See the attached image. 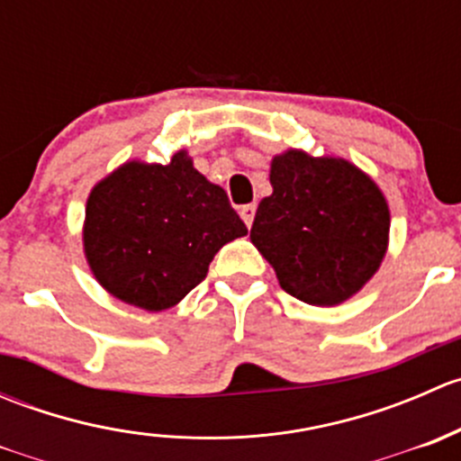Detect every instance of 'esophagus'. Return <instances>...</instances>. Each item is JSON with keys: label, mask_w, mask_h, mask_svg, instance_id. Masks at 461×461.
Returning a JSON list of instances; mask_svg holds the SVG:
<instances>
[{"label": "esophagus", "mask_w": 461, "mask_h": 461, "mask_svg": "<svg viewBox=\"0 0 461 461\" xmlns=\"http://www.w3.org/2000/svg\"><path fill=\"white\" fill-rule=\"evenodd\" d=\"M254 213H257V204H254V203L243 204V207H240V218H243L245 225H248V227H252Z\"/></svg>", "instance_id": "1"}]
</instances>
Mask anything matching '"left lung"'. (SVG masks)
<instances>
[{"label":"left lung","instance_id":"8db88e82","mask_svg":"<svg viewBox=\"0 0 461 461\" xmlns=\"http://www.w3.org/2000/svg\"><path fill=\"white\" fill-rule=\"evenodd\" d=\"M272 196L249 239L287 294L310 305L350 299L385 254L390 213L379 187L339 158L287 151L272 160Z\"/></svg>","mask_w":461,"mask_h":461}]
</instances>
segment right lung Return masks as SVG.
I'll return each mask as SVG.
<instances>
[{
    "instance_id": "obj_1",
    "label": "right lung",
    "mask_w": 461,
    "mask_h": 461,
    "mask_svg": "<svg viewBox=\"0 0 461 461\" xmlns=\"http://www.w3.org/2000/svg\"><path fill=\"white\" fill-rule=\"evenodd\" d=\"M248 227L218 185L178 151L169 165L127 162L93 187L85 252L115 299L158 312L201 285L209 263Z\"/></svg>"
}]
</instances>
